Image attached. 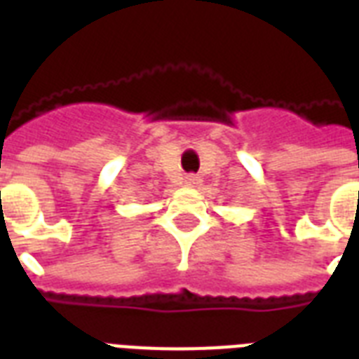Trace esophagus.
<instances>
[{
  "label": "esophagus",
  "mask_w": 359,
  "mask_h": 359,
  "mask_svg": "<svg viewBox=\"0 0 359 359\" xmlns=\"http://www.w3.org/2000/svg\"><path fill=\"white\" fill-rule=\"evenodd\" d=\"M201 182L199 180V177H196V175H186V179H184V184L186 186H190V188H194V186H197Z\"/></svg>",
  "instance_id": "1"
}]
</instances>
